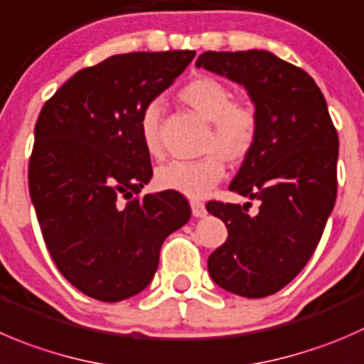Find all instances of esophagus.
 Wrapping results in <instances>:
<instances>
[{
	"instance_id": "34e87169",
	"label": "esophagus",
	"mask_w": 364,
	"mask_h": 364,
	"mask_svg": "<svg viewBox=\"0 0 364 364\" xmlns=\"http://www.w3.org/2000/svg\"><path fill=\"white\" fill-rule=\"evenodd\" d=\"M190 208H192L193 217H204V215H206V208H204V204L199 203V200H192V203H190Z\"/></svg>"
}]
</instances>
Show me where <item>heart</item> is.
I'll return each instance as SVG.
<instances>
[{"label": "heart", "instance_id": "heart-1", "mask_svg": "<svg viewBox=\"0 0 364 364\" xmlns=\"http://www.w3.org/2000/svg\"><path fill=\"white\" fill-rule=\"evenodd\" d=\"M179 101L197 115L210 121L204 136L200 160H174L156 171V185L190 199H200L225 174V161L238 165L252 153L259 133V114L250 101L232 97L231 88L213 76H199L183 85ZM161 107L158 101L144 108L139 121V135L147 153L154 158L164 154L160 136Z\"/></svg>", "mask_w": 364, "mask_h": 364}]
</instances>
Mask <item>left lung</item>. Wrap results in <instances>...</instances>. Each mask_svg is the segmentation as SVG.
<instances>
[{
	"mask_svg": "<svg viewBox=\"0 0 364 364\" xmlns=\"http://www.w3.org/2000/svg\"><path fill=\"white\" fill-rule=\"evenodd\" d=\"M196 65L243 85L259 114L256 146L229 186L259 208L206 204L228 228L208 270L231 294L267 297L299 276L322 238L338 190L336 128L315 80L272 53L206 51Z\"/></svg>",
	"mask_w": 364,
	"mask_h": 364,
	"instance_id": "8db88e82",
	"label": "left lung"
}]
</instances>
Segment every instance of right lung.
I'll use <instances>...</instances> for the list:
<instances>
[{"instance_id": "1", "label": "right lung", "mask_w": 364, "mask_h": 364, "mask_svg": "<svg viewBox=\"0 0 364 364\" xmlns=\"http://www.w3.org/2000/svg\"><path fill=\"white\" fill-rule=\"evenodd\" d=\"M193 56H110L77 70L42 107L28 165L31 203L56 268L88 297L117 302L142 291L161 243L188 222L181 193L139 196L153 178L139 121Z\"/></svg>"}]
</instances>
